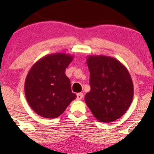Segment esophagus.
Wrapping results in <instances>:
<instances>
[{
	"mask_svg": "<svg viewBox=\"0 0 154 154\" xmlns=\"http://www.w3.org/2000/svg\"><path fill=\"white\" fill-rule=\"evenodd\" d=\"M83 97V93H77V100H81Z\"/></svg>",
	"mask_w": 154,
	"mask_h": 154,
	"instance_id": "1",
	"label": "esophagus"
}]
</instances>
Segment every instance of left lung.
<instances>
[{
  "mask_svg": "<svg viewBox=\"0 0 154 154\" xmlns=\"http://www.w3.org/2000/svg\"><path fill=\"white\" fill-rule=\"evenodd\" d=\"M86 62L91 86L85 96L86 105L99 122H115L125 115L133 101L131 76L127 68L113 57L89 55Z\"/></svg>",
  "mask_w": 154,
  "mask_h": 154,
  "instance_id": "obj_1",
  "label": "left lung"
}]
</instances>
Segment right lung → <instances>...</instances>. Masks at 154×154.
<instances>
[{
  "label": "right lung",
  "mask_w": 154,
  "mask_h": 154,
  "mask_svg": "<svg viewBox=\"0 0 154 154\" xmlns=\"http://www.w3.org/2000/svg\"><path fill=\"white\" fill-rule=\"evenodd\" d=\"M73 59V56L65 53L48 54L29 69L24 92L27 103L36 114L45 119H55L77 97L66 75V68Z\"/></svg>",
  "instance_id": "obj_1"
}]
</instances>
